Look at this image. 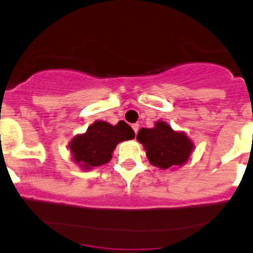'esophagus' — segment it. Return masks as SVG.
<instances>
[{"mask_svg": "<svg viewBox=\"0 0 253 253\" xmlns=\"http://www.w3.org/2000/svg\"><path fill=\"white\" fill-rule=\"evenodd\" d=\"M131 127H132V130H134V131H135V134L137 135V132H138V129H140V126H138L137 123H135V124H132Z\"/></svg>", "mask_w": 253, "mask_h": 253, "instance_id": "34e87169", "label": "esophagus"}]
</instances>
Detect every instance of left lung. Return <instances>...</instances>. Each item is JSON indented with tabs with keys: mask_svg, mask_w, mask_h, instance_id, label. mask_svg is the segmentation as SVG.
Here are the masks:
<instances>
[{
	"mask_svg": "<svg viewBox=\"0 0 253 253\" xmlns=\"http://www.w3.org/2000/svg\"><path fill=\"white\" fill-rule=\"evenodd\" d=\"M137 140L147 150L149 163L164 169L185 164L194 149L188 136L174 131L165 122H157L152 129L142 127Z\"/></svg>",
	"mask_w": 253,
	"mask_h": 253,
	"instance_id": "8db88e82",
	"label": "left lung"
}]
</instances>
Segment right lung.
Segmentation results:
<instances>
[{"instance_id": "add662e5", "label": "right lung", "mask_w": 253, "mask_h": 253, "mask_svg": "<svg viewBox=\"0 0 253 253\" xmlns=\"http://www.w3.org/2000/svg\"><path fill=\"white\" fill-rule=\"evenodd\" d=\"M134 137V130L124 121L118 122L117 126L96 121L84 134L75 136L70 141L69 148L73 160L82 166V169H90L109 163L113 149L119 142L132 140Z\"/></svg>"}]
</instances>
